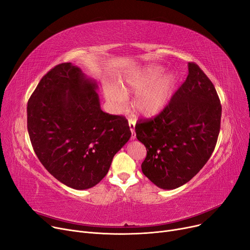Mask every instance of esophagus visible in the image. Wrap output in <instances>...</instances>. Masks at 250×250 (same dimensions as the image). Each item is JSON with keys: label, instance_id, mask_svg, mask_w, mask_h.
Wrapping results in <instances>:
<instances>
[{"label": "esophagus", "instance_id": "1", "mask_svg": "<svg viewBox=\"0 0 250 250\" xmlns=\"http://www.w3.org/2000/svg\"><path fill=\"white\" fill-rule=\"evenodd\" d=\"M128 125H129V129L130 133H132V140L136 139V133H135V125H136V122L133 120H128Z\"/></svg>", "mask_w": 250, "mask_h": 250}]
</instances>
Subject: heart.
Segmentation results:
<instances>
[{
  "label": "heart",
  "mask_w": 250,
  "mask_h": 250,
  "mask_svg": "<svg viewBox=\"0 0 250 250\" xmlns=\"http://www.w3.org/2000/svg\"><path fill=\"white\" fill-rule=\"evenodd\" d=\"M161 69L150 67L133 71L117 82V87L107 85L104 88L106 99L120 108L126 100L127 93H137L134 100L135 110L145 116L158 114L169 102L176 84L172 73L158 78Z\"/></svg>",
  "instance_id": "obj_1"
}]
</instances>
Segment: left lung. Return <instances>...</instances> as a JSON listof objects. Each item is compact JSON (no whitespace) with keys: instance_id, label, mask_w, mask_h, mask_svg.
I'll return each instance as SVG.
<instances>
[{"instance_id":"obj_1","label":"left lung","mask_w":250,"mask_h":250,"mask_svg":"<svg viewBox=\"0 0 250 250\" xmlns=\"http://www.w3.org/2000/svg\"><path fill=\"white\" fill-rule=\"evenodd\" d=\"M222 106L215 86L195 62L164 109L138 121L136 136L146 147L142 171L155 186L186 185L208 162L216 147Z\"/></svg>"}]
</instances>
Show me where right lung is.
<instances>
[{"instance_id":"obj_1","label":"right lung","mask_w":250,"mask_h":250,"mask_svg":"<svg viewBox=\"0 0 250 250\" xmlns=\"http://www.w3.org/2000/svg\"><path fill=\"white\" fill-rule=\"evenodd\" d=\"M96 82L71 62L48 71L27 104L33 150L47 171L75 189L93 188L132 133L126 118L103 112Z\"/></svg>"}]
</instances>
